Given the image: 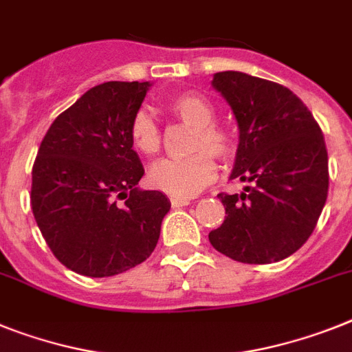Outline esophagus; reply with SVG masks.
Masks as SVG:
<instances>
[{
  "label": "esophagus",
  "mask_w": 352,
  "mask_h": 352,
  "mask_svg": "<svg viewBox=\"0 0 352 352\" xmlns=\"http://www.w3.org/2000/svg\"><path fill=\"white\" fill-rule=\"evenodd\" d=\"M171 206L173 208H184V206H190V199H179V197H173V199L170 200Z\"/></svg>",
  "instance_id": "esophagus-1"
}]
</instances>
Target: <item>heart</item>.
<instances>
[{
  "mask_svg": "<svg viewBox=\"0 0 352 352\" xmlns=\"http://www.w3.org/2000/svg\"><path fill=\"white\" fill-rule=\"evenodd\" d=\"M168 109L181 123L193 126L188 150L195 153L177 161L164 159L155 162L148 170V182L155 190L179 199H188L217 179V164L210 157L212 155L218 161H231L234 157L236 140L227 129L214 123V107L200 94H177L175 98L170 100ZM129 134L132 146L146 157L161 152V129L148 112H135Z\"/></svg>",
  "mask_w": 352,
  "mask_h": 352,
  "instance_id": "obj_1",
  "label": "heart"
}]
</instances>
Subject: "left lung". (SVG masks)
Listing matches in <instances>:
<instances>
[{
  "mask_svg": "<svg viewBox=\"0 0 352 352\" xmlns=\"http://www.w3.org/2000/svg\"><path fill=\"white\" fill-rule=\"evenodd\" d=\"M212 87L231 105L240 131L231 179L249 184L240 195H218L227 217L209 241L234 261H281L306 243L326 204L320 126L300 98L276 82L221 71Z\"/></svg>",
  "mask_w": 352,
  "mask_h": 352,
  "instance_id": "obj_1",
  "label": "left lung"
}]
</instances>
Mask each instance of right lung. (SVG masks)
Segmentation results:
<instances>
[{"instance_id":"add662e5","label":"right lung","mask_w":352,"mask_h":352,"mask_svg":"<svg viewBox=\"0 0 352 352\" xmlns=\"http://www.w3.org/2000/svg\"><path fill=\"white\" fill-rule=\"evenodd\" d=\"M150 82H105L58 114L32 170V211L53 256L87 277L134 268L153 252L170 200L144 175L131 121Z\"/></svg>"}]
</instances>
